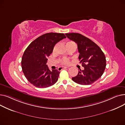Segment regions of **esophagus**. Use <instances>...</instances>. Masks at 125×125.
Listing matches in <instances>:
<instances>
[{"label": "esophagus", "mask_w": 125, "mask_h": 125, "mask_svg": "<svg viewBox=\"0 0 125 125\" xmlns=\"http://www.w3.org/2000/svg\"><path fill=\"white\" fill-rule=\"evenodd\" d=\"M67 68H68V67H59L58 69V70H61L64 69H66Z\"/></svg>", "instance_id": "esophagus-1"}]
</instances>
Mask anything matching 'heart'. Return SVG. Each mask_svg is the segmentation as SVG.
I'll list each match as a JSON object with an SVG mask.
<instances>
[{"label": "heart", "instance_id": "heart-1", "mask_svg": "<svg viewBox=\"0 0 125 125\" xmlns=\"http://www.w3.org/2000/svg\"><path fill=\"white\" fill-rule=\"evenodd\" d=\"M70 43H73V42H69L67 44ZM56 48V47H55V48H54V50ZM61 62H62V64H68L69 63V59H68V58H64L62 59Z\"/></svg>", "mask_w": 125, "mask_h": 125}]
</instances>
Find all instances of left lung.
<instances>
[{
  "label": "left lung",
  "instance_id": "obj_1",
  "mask_svg": "<svg viewBox=\"0 0 125 125\" xmlns=\"http://www.w3.org/2000/svg\"><path fill=\"white\" fill-rule=\"evenodd\" d=\"M70 40L77 44L80 52L78 59L83 70L80 69L77 75L72 78L75 83L89 85L102 76L106 67V58L101 49L92 41L80 33L65 34Z\"/></svg>",
  "mask_w": 125,
  "mask_h": 125
}]
</instances>
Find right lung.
<instances>
[{"label":"right lung","instance_id":"add662e5","mask_svg":"<svg viewBox=\"0 0 125 125\" xmlns=\"http://www.w3.org/2000/svg\"><path fill=\"white\" fill-rule=\"evenodd\" d=\"M66 37L63 33H48L35 39L25 50L22 58V71L35 87L47 88L57 82L60 72L50 71L46 64L55 44Z\"/></svg>","mask_w":125,"mask_h":125}]
</instances>
